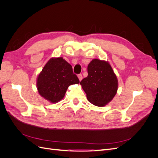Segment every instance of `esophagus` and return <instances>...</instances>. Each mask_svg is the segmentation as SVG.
Here are the masks:
<instances>
[{
	"instance_id": "esophagus-1",
	"label": "esophagus",
	"mask_w": 158,
	"mask_h": 158,
	"mask_svg": "<svg viewBox=\"0 0 158 158\" xmlns=\"http://www.w3.org/2000/svg\"><path fill=\"white\" fill-rule=\"evenodd\" d=\"M78 77L79 80L81 81V80H82V75L81 74H79L78 75Z\"/></svg>"
}]
</instances>
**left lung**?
Segmentation results:
<instances>
[{"instance_id":"obj_1","label":"left lung","mask_w":158,"mask_h":158,"mask_svg":"<svg viewBox=\"0 0 158 158\" xmlns=\"http://www.w3.org/2000/svg\"><path fill=\"white\" fill-rule=\"evenodd\" d=\"M88 75L80 82L88 101L98 107L113 99L118 89L116 75L108 62L94 59L88 66Z\"/></svg>"}]
</instances>
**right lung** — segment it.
Returning <instances> with one entry per match:
<instances>
[{
    "label": "right lung",
    "instance_id": "1",
    "mask_svg": "<svg viewBox=\"0 0 158 158\" xmlns=\"http://www.w3.org/2000/svg\"><path fill=\"white\" fill-rule=\"evenodd\" d=\"M79 79L73 73V67L63 57L51 59L38 76V92L51 103L63 99L69 85L78 84Z\"/></svg>",
    "mask_w": 158,
    "mask_h": 158
}]
</instances>
